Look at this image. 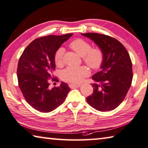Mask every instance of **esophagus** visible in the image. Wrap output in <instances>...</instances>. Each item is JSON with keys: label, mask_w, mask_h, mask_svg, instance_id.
Here are the masks:
<instances>
[{"label": "esophagus", "mask_w": 148, "mask_h": 148, "mask_svg": "<svg viewBox=\"0 0 148 148\" xmlns=\"http://www.w3.org/2000/svg\"><path fill=\"white\" fill-rule=\"evenodd\" d=\"M69 86H70V88L74 89V88H79V87L81 86V85H80V84H70Z\"/></svg>", "instance_id": "esophagus-1"}]
</instances>
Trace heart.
<instances>
[{
	"label": "heart",
	"instance_id": "1",
	"mask_svg": "<svg viewBox=\"0 0 148 148\" xmlns=\"http://www.w3.org/2000/svg\"><path fill=\"white\" fill-rule=\"evenodd\" d=\"M70 47L83 57L86 64L92 69H97L101 65L103 60V52L99 47L91 48V44L82 39H76L69 45ZM64 49H58L55 55V62L57 66L63 64V55ZM88 70L84 66L68 67L62 72V78L71 83H79L88 75Z\"/></svg>",
	"mask_w": 148,
	"mask_h": 148
}]
</instances>
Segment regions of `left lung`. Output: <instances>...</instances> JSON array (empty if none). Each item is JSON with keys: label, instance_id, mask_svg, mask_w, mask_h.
<instances>
[{"label": "left lung", "instance_id": "left-lung-1", "mask_svg": "<svg viewBox=\"0 0 148 148\" xmlns=\"http://www.w3.org/2000/svg\"><path fill=\"white\" fill-rule=\"evenodd\" d=\"M82 35L101 49L104 57L99 72L92 76L93 92L86 98L91 107L99 111H109L125 99L132 80V65L127 50L116 39L103 34Z\"/></svg>", "mask_w": 148, "mask_h": 148}]
</instances>
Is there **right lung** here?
<instances>
[{"mask_svg": "<svg viewBox=\"0 0 148 148\" xmlns=\"http://www.w3.org/2000/svg\"><path fill=\"white\" fill-rule=\"evenodd\" d=\"M72 35L39 37L33 41L21 55L17 69L18 86L28 104L37 111H53L64 102L70 90L63 82L58 87L51 89L49 79L55 70L56 51ZM52 79L57 80L55 78Z\"/></svg>", "mask_w": 148, "mask_h": 148, "instance_id": "add662e5", "label": "right lung"}]
</instances>
